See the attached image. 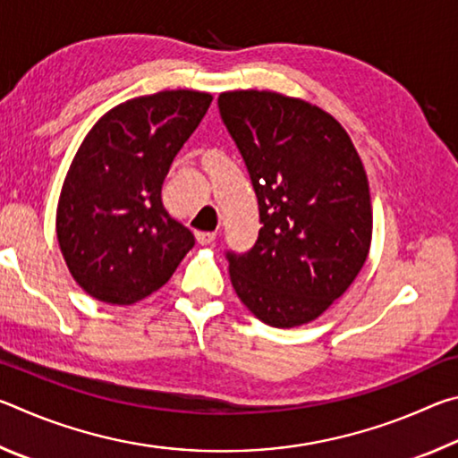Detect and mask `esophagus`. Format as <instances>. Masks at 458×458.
<instances>
[{
    "label": "esophagus",
    "mask_w": 458,
    "mask_h": 458,
    "mask_svg": "<svg viewBox=\"0 0 458 458\" xmlns=\"http://www.w3.org/2000/svg\"><path fill=\"white\" fill-rule=\"evenodd\" d=\"M196 240L199 244H212L216 240V232H196Z\"/></svg>",
    "instance_id": "1"
}]
</instances>
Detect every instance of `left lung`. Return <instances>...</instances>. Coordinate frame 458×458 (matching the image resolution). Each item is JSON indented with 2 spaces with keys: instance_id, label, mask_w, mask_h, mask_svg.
Here are the masks:
<instances>
[{
  "instance_id": "8db88e82",
  "label": "left lung",
  "mask_w": 458,
  "mask_h": 458,
  "mask_svg": "<svg viewBox=\"0 0 458 458\" xmlns=\"http://www.w3.org/2000/svg\"><path fill=\"white\" fill-rule=\"evenodd\" d=\"M218 106L262 222L252 250L228 252L232 286L270 327L311 323L366 265L374 222L366 169L341 123L303 98L228 90Z\"/></svg>"
}]
</instances>
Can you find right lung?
Instances as JSON below:
<instances>
[{
  "label": "right lung",
  "instance_id": "obj_1",
  "mask_svg": "<svg viewBox=\"0 0 458 458\" xmlns=\"http://www.w3.org/2000/svg\"><path fill=\"white\" fill-rule=\"evenodd\" d=\"M212 95L161 90L105 113L82 139L62 183L56 236L84 293L133 305L161 289L193 234L165 212L161 185L210 108Z\"/></svg>",
  "mask_w": 458,
  "mask_h": 458
}]
</instances>
